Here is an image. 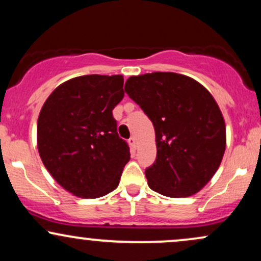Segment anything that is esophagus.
I'll list each match as a JSON object with an SVG mask.
<instances>
[{
	"instance_id": "1",
	"label": "esophagus",
	"mask_w": 261,
	"mask_h": 261,
	"mask_svg": "<svg viewBox=\"0 0 261 261\" xmlns=\"http://www.w3.org/2000/svg\"><path fill=\"white\" fill-rule=\"evenodd\" d=\"M128 143H130L131 147L136 148V147H137V140H136V137H131V139L128 140Z\"/></svg>"
}]
</instances>
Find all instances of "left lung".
<instances>
[{
  "label": "left lung",
  "mask_w": 261,
  "mask_h": 261,
  "mask_svg": "<svg viewBox=\"0 0 261 261\" xmlns=\"http://www.w3.org/2000/svg\"><path fill=\"white\" fill-rule=\"evenodd\" d=\"M125 92L152 121L157 157L148 187L169 197L196 194L211 180L226 149V125L216 100L195 80L174 72L130 77Z\"/></svg>",
  "instance_id": "left-lung-1"
}]
</instances>
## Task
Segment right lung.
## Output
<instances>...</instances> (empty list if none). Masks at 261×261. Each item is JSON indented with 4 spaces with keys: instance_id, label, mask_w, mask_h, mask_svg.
I'll return each mask as SVG.
<instances>
[{
    "instance_id": "obj_1",
    "label": "right lung",
    "mask_w": 261,
    "mask_h": 261,
    "mask_svg": "<svg viewBox=\"0 0 261 261\" xmlns=\"http://www.w3.org/2000/svg\"><path fill=\"white\" fill-rule=\"evenodd\" d=\"M121 74H87L60 85L38 118L37 143L45 168L68 193L94 199L118 188L130 148L113 109L124 98Z\"/></svg>"
}]
</instances>
